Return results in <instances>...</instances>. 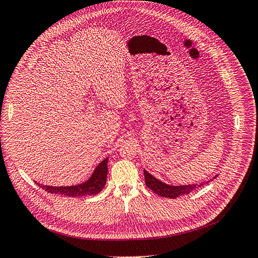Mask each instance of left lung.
Wrapping results in <instances>:
<instances>
[{
	"mask_svg": "<svg viewBox=\"0 0 258 258\" xmlns=\"http://www.w3.org/2000/svg\"><path fill=\"white\" fill-rule=\"evenodd\" d=\"M145 179H146V185L148 188H150L152 191H154L160 197L170 198V199H176L180 196L189 195L195 189H198L199 187H202L203 185L207 184L209 180L205 183H200V184H191V185H184V186H171L168 185L161 180L157 179L152 174H150L148 171L144 170ZM218 175H215L214 178H216Z\"/></svg>",
	"mask_w": 258,
	"mask_h": 258,
	"instance_id": "obj_1",
	"label": "left lung"
}]
</instances>
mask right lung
Returning a JSON list of instances; mask_svg holds the SVG:
<instances>
[{
  "label": "right lung",
  "mask_w": 258,
  "mask_h": 258,
  "mask_svg": "<svg viewBox=\"0 0 258 258\" xmlns=\"http://www.w3.org/2000/svg\"><path fill=\"white\" fill-rule=\"evenodd\" d=\"M107 163L108 158H105L94 169L91 176L82 184H78L74 186H46L41 185L39 186L43 188L45 191L55 194V195H61L66 197H84V196H94L101 192V190L104 188L106 184V177H107ZM38 184V183H37Z\"/></svg>",
  "instance_id": "right-lung-1"
}]
</instances>
